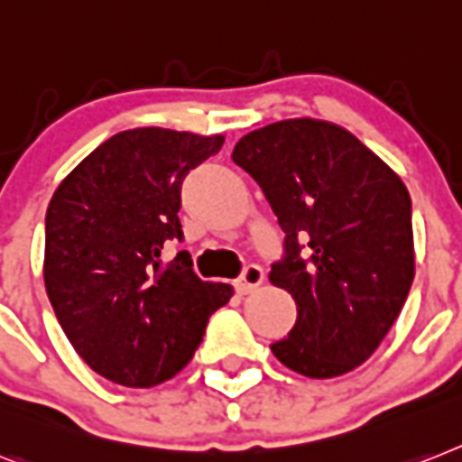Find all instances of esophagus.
Wrapping results in <instances>:
<instances>
[{
    "label": "esophagus",
    "mask_w": 462,
    "mask_h": 462,
    "mask_svg": "<svg viewBox=\"0 0 462 462\" xmlns=\"http://www.w3.org/2000/svg\"><path fill=\"white\" fill-rule=\"evenodd\" d=\"M262 281H264L262 266L247 264L245 269H243V273L236 278V292H238V295H247V292H253L257 285H262Z\"/></svg>",
    "instance_id": "obj_1"
}]
</instances>
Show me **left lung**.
I'll return each mask as SVG.
<instances>
[{"label":"left lung","mask_w":462,"mask_h":462,"mask_svg":"<svg viewBox=\"0 0 462 462\" xmlns=\"http://www.w3.org/2000/svg\"><path fill=\"white\" fill-rule=\"evenodd\" d=\"M231 158L285 234L269 281L291 292L297 321L273 356L316 380L354 371L390 333L413 283L409 190L356 136L311 117L254 129Z\"/></svg>","instance_id":"obj_1"}]
</instances>
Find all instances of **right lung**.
Returning <instances> with one entry per match:
<instances>
[{"mask_svg": "<svg viewBox=\"0 0 462 462\" xmlns=\"http://www.w3.org/2000/svg\"><path fill=\"white\" fill-rule=\"evenodd\" d=\"M224 136L160 127L103 141L56 189L44 222V285L63 333L91 371L125 387L177 375L231 285L205 283L181 243V184Z\"/></svg>", "mask_w": 462, "mask_h": 462, "instance_id": "add662e5", "label": "right lung"}]
</instances>
